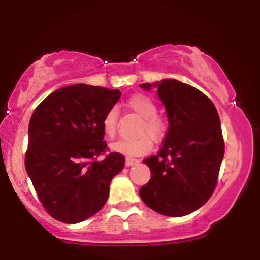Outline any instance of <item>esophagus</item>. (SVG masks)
<instances>
[{
    "mask_svg": "<svg viewBox=\"0 0 260 260\" xmlns=\"http://www.w3.org/2000/svg\"><path fill=\"white\" fill-rule=\"evenodd\" d=\"M138 162H139V160L132 159V157H127V159H126V166H128V168H129V166L137 165Z\"/></svg>",
    "mask_w": 260,
    "mask_h": 260,
    "instance_id": "1",
    "label": "esophagus"
}]
</instances>
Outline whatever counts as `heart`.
<instances>
[{
	"mask_svg": "<svg viewBox=\"0 0 260 260\" xmlns=\"http://www.w3.org/2000/svg\"><path fill=\"white\" fill-rule=\"evenodd\" d=\"M127 107L142 118L137 134L139 138L134 140H117L111 144V150L115 153L127 155V156H140L150 151L151 141L159 142L165 134V123L162 118L156 115L157 107L147 95L138 94L131 96L127 101ZM118 111L112 107L105 113L103 120L104 133L109 138H113L117 132ZM149 138L151 139H148Z\"/></svg>",
	"mask_w": 260,
	"mask_h": 260,
	"instance_id": "1",
	"label": "heart"
}]
</instances>
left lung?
I'll list each match as a JSON object with an SVG mask.
<instances>
[{
  "label": "left lung",
  "mask_w": 260,
  "mask_h": 260,
  "mask_svg": "<svg viewBox=\"0 0 260 260\" xmlns=\"http://www.w3.org/2000/svg\"><path fill=\"white\" fill-rule=\"evenodd\" d=\"M153 86L169 129L159 154L143 160L153 175L139 196L156 213L184 216L203 207L215 189L225 154L219 113L208 96L180 80L140 84L147 91Z\"/></svg>",
  "instance_id": "1"
}]
</instances>
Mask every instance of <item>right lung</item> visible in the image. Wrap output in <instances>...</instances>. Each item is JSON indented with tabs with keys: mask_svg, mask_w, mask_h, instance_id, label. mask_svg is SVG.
<instances>
[{
	"mask_svg": "<svg viewBox=\"0 0 260 260\" xmlns=\"http://www.w3.org/2000/svg\"><path fill=\"white\" fill-rule=\"evenodd\" d=\"M121 91L88 84L55 90L35 109L28 128L26 174L53 219L77 223L95 215L124 156L105 153L103 120Z\"/></svg>",
	"mask_w": 260,
	"mask_h": 260,
	"instance_id": "obj_1",
	"label": "right lung"
}]
</instances>
